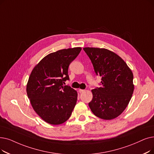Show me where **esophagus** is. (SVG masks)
Segmentation results:
<instances>
[{
	"label": "esophagus",
	"instance_id": "34e87169",
	"mask_svg": "<svg viewBox=\"0 0 154 154\" xmlns=\"http://www.w3.org/2000/svg\"><path fill=\"white\" fill-rule=\"evenodd\" d=\"M79 92H80V93H82V92H84L85 91V90H84V89H80L79 90Z\"/></svg>",
	"mask_w": 154,
	"mask_h": 154
}]
</instances>
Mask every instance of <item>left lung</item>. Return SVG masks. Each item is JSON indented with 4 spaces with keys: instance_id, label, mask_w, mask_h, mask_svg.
<instances>
[{
    "instance_id": "8db88e82",
    "label": "left lung",
    "mask_w": 154,
    "mask_h": 154,
    "mask_svg": "<svg viewBox=\"0 0 154 154\" xmlns=\"http://www.w3.org/2000/svg\"><path fill=\"white\" fill-rule=\"evenodd\" d=\"M91 59L94 69L101 77V87L92 89L89 103L94 115L103 119L116 118L124 111L131 98L133 75L123 60L106 48H83Z\"/></svg>"
}]
</instances>
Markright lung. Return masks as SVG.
Instances as JSON below:
<instances>
[{
    "label": "right lung",
    "mask_w": 154,
    "mask_h": 154,
    "mask_svg": "<svg viewBox=\"0 0 154 154\" xmlns=\"http://www.w3.org/2000/svg\"><path fill=\"white\" fill-rule=\"evenodd\" d=\"M81 50L76 47L50 53L31 73L26 85L28 97L33 109L46 123L60 125L72 114L77 92L63 84L69 80V65Z\"/></svg>",
    "instance_id": "obj_1"
}]
</instances>
